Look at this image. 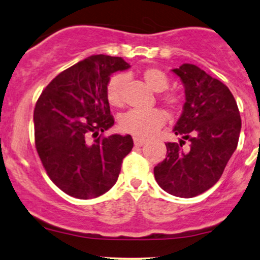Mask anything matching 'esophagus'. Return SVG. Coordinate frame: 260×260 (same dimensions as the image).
Instances as JSON below:
<instances>
[{"label":"esophagus","instance_id":"1","mask_svg":"<svg viewBox=\"0 0 260 260\" xmlns=\"http://www.w3.org/2000/svg\"><path fill=\"white\" fill-rule=\"evenodd\" d=\"M133 142H134V145H136V147H142V145L145 143V139L139 138V137H134Z\"/></svg>","mask_w":260,"mask_h":260}]
</instances>
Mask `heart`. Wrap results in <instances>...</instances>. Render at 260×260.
Instances as JSON below:
<instances>
[{
  "label": "heart",
  "instance_id": "1",
  "mask_svg": "<svg viewBox=\"0 0 260 260\" xmlns=\"http://www.w3.org/2000/svg\"><path fill=\"white\" fill-rule=\"evenodd\" d=\"M143 79L147 83L150 89L154 91H165L170 86V78L160 68L150 67L143 71ZM127 82V76L123 73L113 74L106 83V99L111 106L120 107L123 105L124 101V85ZM160 101L165 104L170 110L175 111L180 107L181 98L175 92H165L160 95ZM166 121L165 112L159 109L150 110H138L133 109L127 111L121 116L120 128L124 133H129L136 137L151 136L159 128L164 126Z\"/></svg>",
  "mask_w": 260,
  "mask_h": 260
}]
</instances>
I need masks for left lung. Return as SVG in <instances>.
Wrapping results in <instances>:
<instances>
[{"label":"left lung","instance_id":"1","mask_svg":"<svg viewBox=\"0 0 260 260\" xmlns=\"http://www.w3.org/2000/svg\"><path fill=\"white\" fill-rule=\"evenodd\" d=\"M184 84L186 103L174 128L180 143H166V157L154 168L157 184L170 194L192 198L221 177L238 144L241 116L223 83L194 64L174 70ZM190 147L182 149L185 140Z\"/></svg>","mask_w":260,"mask_h":260}]
</instances>
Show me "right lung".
<instances>
[{
	"mask_svg": "<svg viewBox=\"0 0 260 260\" xmlns=\"http://www.w3.org/2000/svg\"><path fill=\"white\" fill-rule=\"evenodd\" d=\"M127 68L122 57L90 56L56 76L37 101L39 157L50 180L73 198L91 199L107 192L132 150L129 134L103 136L115 123L106 83L110 74Z\"/></svg>",
	"mask_w": 260,
	"mask_h": 260,
	"instance_id": "right-lung-1",
	"label": "right lung"
}]
</instances>
